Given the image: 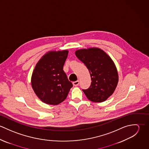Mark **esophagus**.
Listing matches in <instances>:
<instances>
[{
	"label": "esophagus",
	"mask_w": 149,
	"mask_h": 149,
	"mask_svg": "<svg viewBox=\"0 0 149 149\" xmlns=\"http://www.w3.org/2000/svg\"><path fill=\"white\" fill-rule=\"evenodd\" d=\"M73 84L74 86H78L79 84V81L78 80L76 81H74V82H73Z\"/></svg>",
	"instance_id": "1"
}]
</instances>
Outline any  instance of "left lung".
<instances>
[{"instance_id": "left-lung-1", "label": "left lung", "mask_w": 149, "mask_h": 149, "mask_svg": "<svg viewBox=\"0 0 149 149\" xmlns=\"http://www.w3.org/2000/svg\"><path fill=\"white\" fill-rule=\"evenodd\" d=\"M76 57L89 70L91 84L83 89L86 97L93 102H103L112 95L118 83L116 66L111 57L103 50L92 47L77 50Z\"/></svg>"}]
</instances>
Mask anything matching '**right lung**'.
I'll return each mask as SVG.
<instances>
[{
  "mask_svg": "<svg viewBox=\"0 0 149 149\" xmlns=\"http://www.w3.org/2000/svg\"><path fill=\"white\" fill-rule=\"evenodd\" d=\"M68 50L50 51L39 60L31 76V86L40 99L57 105L66 98L72 83L63 70Z\"/></svg>",
  "mask_w": 149,
  "mask_h": 149,
  "instance_id": "add662e5",
  "label": "right lung"
}]
</instances>
